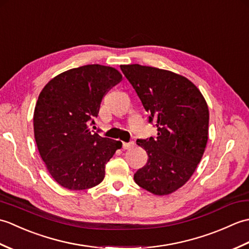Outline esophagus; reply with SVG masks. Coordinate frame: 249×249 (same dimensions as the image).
Returning <instances> with one entry per match:
<instances>
[{"label":"esophagus","mask_w":249,"mask_h":249,"mask_svg":"<svg viewBox=\"0 0 249 249\" xmlns=\"http://www.w3.org/2000/svg\"><path fill=\"white\" fill-rule=\"evenodd\" d=\"M133 145H134V142H123V149L124 150H128Z\"/></svg>","instance_id":"obj_1"}]
</instances>
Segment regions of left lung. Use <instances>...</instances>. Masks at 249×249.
<instances>
[{"label":"left lung","mask_w":249,"mask_h":249,"mask_svg":"<svg viewBox=\"0 0 249 249\" xmlns=\"http://www.w3.org/2000/svg\"><path fill=\"white\" fill-rule=\"evenodd\" d=\"M120 67L157 128L156 138L137 140L149 158L134 179L152 194L170 195L192 178L203 156L208 104L199 89L178 73L139 64Z\"/></svg>","instance_id":"obj_1"}]
</instances>
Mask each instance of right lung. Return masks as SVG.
Instances as JSON below:
<instances>
[{"label": "right lung", "instance_id": "add662e5", "mask_svg": "<svg viewBox=\"0 0 249 249\" xmlns=\"http://www.w3.org/2000/svg\"><path fill=\"white\" fill-rule=\"evenodd\" d=\"M122 80L113 67L71 68L52 78L37 99L33 125L37 149L47 170L61 186L83 190L105 178V167L122 142L89 130L100 103Z\"/></svg>", "mask_w": 249, "mask_h": 249}]
</instances>
